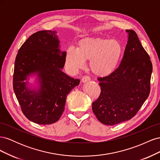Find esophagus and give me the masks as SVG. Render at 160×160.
Returning <instances> with one entry per match:
<instances>
[{"instance_id": "obj_1", "label": "esophagus", "mask_w": 160, "mask_h": 160, "mask_svg": "<svg viewBox=\"0 0 160 160\" xmlns=\"http://www.w3.org/2000/svg\"><path fill=\"white\" fill-rule=\"evenodd\" d=\"M90 80H91V79H90V77L89 76H84L83 78H82L81 81L83 82V83H85V82L89 81Z\"/></svg>"}]
</instances>
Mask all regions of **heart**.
I'll return each mask as SVG.
<instances>
[{
    "label": "heart",
    "instance_id": "heart-1",
    "mask_svg": "<svg viewBox=\"0 0 160 160\" xmlns=\"http://www.w3.org/2000/svg\"><path fill=\"white\" fill-rule=\"evenodd\" d=\"M123 48L117 40L102 38H89L81 40L77 49L69 48L66 51L67 69L76 73L90 61V69L98 76H107L113 72L121 59Z\"/></svg>",
    "mask_w": 160,
    "mask_h": 160
}]
</instances>
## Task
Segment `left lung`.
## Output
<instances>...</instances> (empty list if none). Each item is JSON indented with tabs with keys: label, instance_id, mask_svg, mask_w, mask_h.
Returning <instances> with one entry per match:
<instances>
[{
	"label": "left lung",
	"instance_id": "1",
	"mask_svg": "<svg viewBox=\"0 0 160 160\" xmlns=\"http://www.w3.org/2000/svg\"><path fill=\"white\" fill-rule=\"evenodd\" d=\"M128 40L118 68L108 76L99 77L101 93L92 109L101 123L113 125L136 115L150 92L152 63L136 32L125 31Z\"/></svg>",
	"mask_w": 160,
	"mask_h": 160
}]
</instances>
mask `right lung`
<instances>
[{
    "label": "right lung",
    "mask_w": 160,
    "mask_h": 160,
    "mask_svg": "<svg viewBox=\"0 0 160 160\" xmlns=\"http://www.w3.org/2000/svg\"><path fill=\"white\" fill-rule=\"evenodd\" d=\"M56 31L32 34L18 51L14 63L13 89L27 118L41 125L57 122L65 109L67 96L80 81L62 71L66 51L60 50ZM37 76V89L30 76Z\"/></svg>",
    "instance_id": "add662e5"
}]
</instances>
